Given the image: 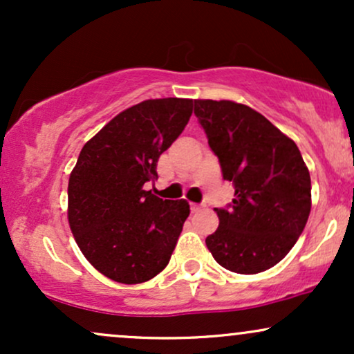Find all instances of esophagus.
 <instances>
[{
	"label": "esophagus",
	"mask_w": 354,
	"mask_h": 354,
	"mask_svg": "<svg viewBox=\"0 0 354 354\" xmlns=\"http://www.w3.org/2000/svg\"><path fill=\"white\" fill-rule=\"evenodd\" d=\"M189 208H191V213H198V211H201L203 208H205V206H203V205H193V203H191Z\"/></svg>",
	"instance_id": "1"
}]
</instances>
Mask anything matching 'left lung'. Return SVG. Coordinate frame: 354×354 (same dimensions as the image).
Returning a JSON list of instances; mask_svg holds the SVG:
<instances>
[{"instance_id":"obj_1","label":"left lung","mask_w":354,"mask_h":354,"mask_svg":"<svg viewBox=\"0 0 354 354\" xmlns=\"http://www.w3.org/2000/svg\"><path fill=\"white\" fill-rule=\"evenodd\" d=\"M194 115L233 183L230 209L206 238L218 265L239 274L270 270L290 253L311 211V178L291 138L261 113L230 100H194Z\"/></svg>"}]
</instances>
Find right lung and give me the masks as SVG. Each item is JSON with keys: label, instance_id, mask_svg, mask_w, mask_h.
<instances>
[{"label": "right lung", "instance_id": "right-lung-1", "mask_svg": "<svg viewBox=\"0 0 354 354\" xmlns=\"http://www.w3.org/2000/svg\"><path fill=\"white\" fill-rule=\"evenodd\" d=\"M193 103L141 101L81 149L68 183V223L84 258L113 281H149L169 263L189 205L161 200L145 183L158 180V158L188 124Z\"/></svg>", "mask_w": 354, "mask_h": 354}]
</instances>
